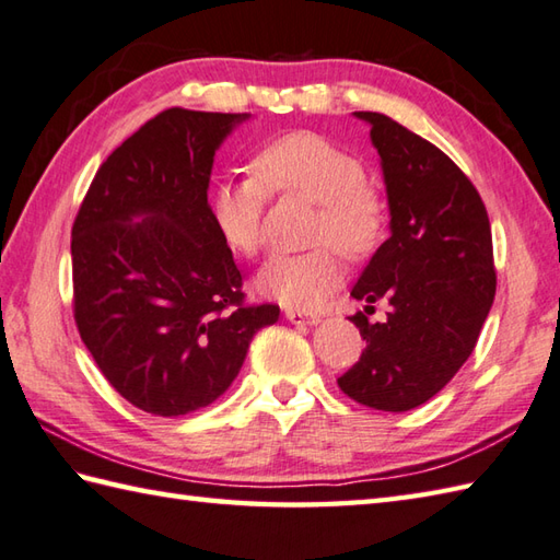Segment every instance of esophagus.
<instances>
[{"label": "esophagus", "mask_w": 560, "mask_h": 560, "mask_svg": "<svg viewBox=\"0 0 560 560\" xmlns=\"http://www.w3.org/2000/svg\"><path fill=\"white\" fill-rule=\"evenodd\" d=\"M283 315H287V319H289V323H293V325H317L319 323V315L305 313V311H293V307H289V311H283Z\"/></svg>", "instance_id": "34e87169"}]
</instances>
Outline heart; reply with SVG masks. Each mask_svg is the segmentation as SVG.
Here are the masks:
<instances>
[{"label": "heart", "mask_w": 560, "mask_h": 560, "mask_svg": "<svg viewBox=\"0 0 560 560\" xmlns=\"http://www.w3.org/2000/svg\"><path fill=\"white\" fill-rule=\"evenodd\" d=\"M255 171L261 184L253 175H229L213 187L209 199L213 229L235 255L253 257L261 247L265 186L315 201L311 243L317 247L301 255H273L255 279V289L265 299L311 311L343 279L335 246L341 255L359 259L383 243L387 201L365 183L361 159L315 132L271 139L255 156Z\"/></svg>", "instance_id": "obj_1"}]
</instances>
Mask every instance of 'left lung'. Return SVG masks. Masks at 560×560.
Here are the masks:
<instances>
[{
	"label": "left lung",
	"mask_w": 560,
	"mask_h": 560,
	"mask_svg": "<svg viewBox=\"0 0 560 560\" xmlns=\"http://www.w3.org/2000/svg\"><path fill=\"white\" fill-rule=\"evenodd\" d=\"M371 127L383 168L389 237L351 289L385 301V323H351L365 339L361 361L337 383L365 407L409 411L443 389L477 347L495 295L491 223L477 187L431 141L380 113Z\"/></svg>",
	"instance_id": "obj_1"
}]
</instances>
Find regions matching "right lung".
Returning <instances> with one entry per match:
<instances>
[{
	"instance_id": "1",
	"label": "right lung",
	"mask_w": 560,
	"mask_h": 560,
	"mask_svg": "<svg viewBox=\"0 0 560 560\" xmlns=\"http://www.w3.org/2000/svg\"><path fill=\"white\" fill-rule=\"evenodd\" d=\"M245 120L163 110L101 165L71 229L79 335L108 383L153 416L217 401L279 319V305H243L207 199L213 156Z\"/></svg>"
}]
</instances>
